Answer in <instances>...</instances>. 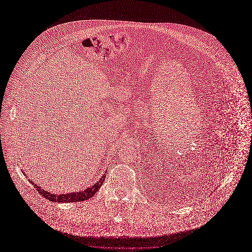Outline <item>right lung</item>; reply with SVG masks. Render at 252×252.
Masks as SVG:
<instances>
[{
	"mask_svg": "<svg viewBox=\"0 0 252 252\" xmlns=\"http://www.w3.org/2000/svg\"><path fill=\"white\" fill-rule=\"evenodd\" d=\"M104 179H105V173L102 175L99 182H97L96 184L93 185L90 188H87L84 191H80V192H76V193H69V194H61V195H56V194H52L48 191H45L44 189H41L36 184H34V187L37 189L39 194H41L46 199L54 201V202H63V203L64 202H82V201H85V200L93 197L98 191V189L101 187Z\"/></svg>",
	"mask_w": 252,
	"mask_h": 252,
	"instance_id": "add662e5",
	"label": "right lung"
}]
</instances>
